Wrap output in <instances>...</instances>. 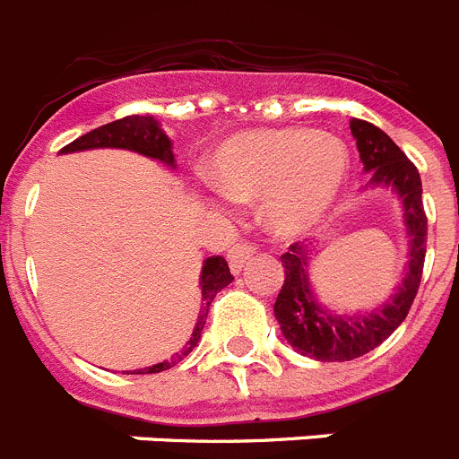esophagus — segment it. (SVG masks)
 <instances>
[{
    "label": "esophagus",
    "mask_w": 459,
    "mask_h": 459,
    "mask_svg": "<svg viewBox=\"0 0 459 459\" xmlns=\"http://www.w3.org/2000/svg\"><path fill=\"white\" fill-rule=\"evenodd\" d=\"M257 253L255 246H248V243H238L237 248L230 250V269H232L234 275H238L243 271V266L248 264L250 257Z\"/></svg>",
    "instance_id": "1"
}]
</instances>
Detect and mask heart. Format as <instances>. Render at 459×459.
I'll return each instance as SVG.
<instances>
[{
	"mask_svg": "<svg viewBox=\"0 0 459 459\" xmlns=\"http://www.w3.org/2000/svg\"><path fill=\"white\" fill-rule=\"evenodd\" d=\"M350 172L338 137L315 128H273L227 140L209 177L232 202H264V222L280 238H301L328 218Z\"/></svg>",
	"mask_w": 459,
	"mask_h": 459,
	"instance_id": "1",
	"label": "heart"
}]
</instances>
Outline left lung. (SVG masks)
Returning <instances> with one entry per match:
<instances>
[{"label": "left lung", "mask_w": 459, "mask_h": 459, "mask_svg": "<svg viewBox=\"0 0 459 459\" xmlns=\"http://www.w3.org/2000/svg\"><path fill=\"white\" fill-rule=\"evenodd\" d=\"M351 135L360 153L363 169L370 172L372 186H386L403 200L404 225L409 237V264L403 285L384 306L366 315H335L315 299L310 287V250L294 243L282 255L285 282L275 299V319L287 342L299 354L315 360H351L379 347L407 317L420 285L428 241V216L423 209V186L416 165L395 142L375 124L350 121Z\"/></svg>", "instance_id": "left-lung-1"}]
</instances>
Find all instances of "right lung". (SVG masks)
Returning a JSON list of instances; mask_svg holds the SVG:
<instances>
[{
	"label": "right lung",
	"mask_w": 459,
	"mask_h": 459,
	"mask_svg": "<svg viewBox=\"0 0 459 459\" xmlns=\"http://www.w3.org/2000/svg\"><path fill=\"white\" fill-rule=\"evenodd\" d=\"M128 149V152L142 153V156L156 158L160 163L174 168V153H172V142L169 137L160 131V126L153 117H124V119H117L112 124L99 126L89 131L87 135L73 140L71 144L62 149L59 153H73V152H87V149ZM234 280V275L230 273V266H227L225 257L221 255H213V257L204 259V266H202L200 275V287H202V307L200 315H197V324L193 328V335H190L188 342L184 344V350L179 354H174L169 360L163 363H156V366H149L144 370H135L131 375H153V372H163L174 368L184 356H188L190 351L197 347L202 338V328L206 324V315H209L211 301L216 299L218 291L222 287H227Z\"/></svg>",
	"instance_id": "obj_1"
}]
</instances>
